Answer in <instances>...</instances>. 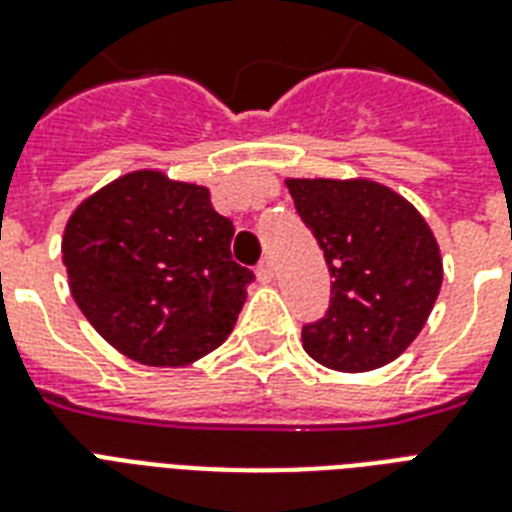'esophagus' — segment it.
<instances>
[{
  "instance_id": "esophagus-1",
  "label": "esophagus",
  "mask_w": 512,
  "mask_h": 512,
  "mask_svg": "<svg viewBox=\"0 0 512 512\" xmlns=\"http://www.w3.org/2000/svg\"><path fill=\"white\" fill-rule=\"evenodd\" d=\"M257 281H260V284H271L273 281V276H276V271H273V263L271 260H263V263L257 265Z\"/></svg>"
}]
</instances>
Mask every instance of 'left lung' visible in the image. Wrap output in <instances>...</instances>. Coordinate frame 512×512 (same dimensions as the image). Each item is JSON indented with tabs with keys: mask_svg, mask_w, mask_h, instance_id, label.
Masks as SVG:
<instances>
[{
	"mask_svg": "<svg viewBox=\"0 0 512 512\" xmlns=\"http://www.w3.org/2000/svg\"><path fill=\"white\" fill-rule=\"evenodd\" d=\"M297 215L324 249L332 297L303 348L337 372H369L404 353L444 281L438 241L417 209L374 180H287Z\"/></svg>",
	"mask_w": 512,
	"mask_h": 512,
	"instance_id": "8db88e82",
	"label": "left lung"
}]
</instances>
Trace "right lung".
Returning <instances> with one entry per match:
<instances>
[{"label":"right lung","mask_w":512,"mask_h":512,"mask_svg":"<svg viewBox=\"0 0 512 512\" xmlns=\"http://www.w3.org/2000/svg\"><path fill=\"white\" fill-rule=\"evenodd\" d=\"M231 239L204 185L138 170L74 209L63 265L103 340L146 366H185L223 345L255 279Z\"/></svg>","instance_id":"obj_1"}]
</instances>
